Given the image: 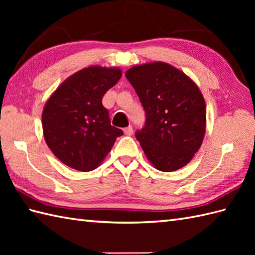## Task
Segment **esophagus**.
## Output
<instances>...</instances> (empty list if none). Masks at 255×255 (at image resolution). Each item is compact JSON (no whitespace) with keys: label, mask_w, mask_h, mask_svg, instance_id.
Returning <instances> with one entry per match:
<instances>
[{"label":"esophagus","mask_w":255,"mask_h":255,"mask_svg":"<svg viewBox=\"0 0 255 255\" xmlns=\"http://www.w3.org/2000/svg\"><path fill=\"white\" fill-rule=\"evenodd\" d=\"M124 132H125V134H127V136H131L133 132V129L131 126H128L126 128H124Z\"/></svg>","instance_id":"obj_1"}]
</instances>
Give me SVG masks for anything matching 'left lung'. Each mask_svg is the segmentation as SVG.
<instances>
[{
    "mask_svg": "<svg viewBox=\"0 0 255 255\" xmlns=\"http://www.w3.org/2000/svg\"><path fill=\"white\" fill-rule=\"evenodd\" d=\"M145 111V125L136 132L156 170L185 166L203 143L206 103L194 81L169 63L154 61L125 73Z\"/></svg>",
    "mask_w": 255,
    "mask_h": 255,
    "instance_id": "1",
    "label": "left lung"
}]
</instances>
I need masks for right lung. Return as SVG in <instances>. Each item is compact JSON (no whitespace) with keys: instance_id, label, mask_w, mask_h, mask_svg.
I'll return each instance as SVG.
<instances>
[{"instance_id":"add662e5","label":"right lung","mask_w":255,"mask_h":255,"mask_svg":"<svg viewBox=\"0 0 255 255\" xmlns=\"http://www.w3.org/2000/svg\"><path fill=\"white\" fill-rule=\"evenodd\" d=\"M122 74L119 68H84L64 80L46 102L41 116L44 138L63 164L81 172L95 170L123 134L112 126L102 104Z\"/></svg>"}]
</instances>
